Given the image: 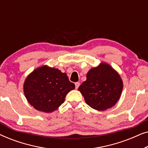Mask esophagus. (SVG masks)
Wrapping results in <instances>:
<instances>
[{
	"instance_id": "obj_1",
	"label": "esophagus",
	"mask_w": 148,
	"mask_h": 148,
	"mask_svg": "<svg viewBox=\"0 0 148 148\" xmlns=\"http://www.w3.org/2000/svg\"><path fill=\"white\" fill-rule=\"evenodd\" d=\"M75 89H76V90H77L78 88H79V86H80V83L77 82V83H75Z\"/></svg>"
}]
</instances>
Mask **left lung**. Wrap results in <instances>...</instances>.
Returning a JSON list of instances; mask_svg holds the SVG:
<instances>
[{
  "label": "left lung",
  "mask_w": 148,
  "mask_h": 148,
  "mask_svg": "<svg viewBox=\"0 0 148 148\" xmlns=\"http://www.w3.org/2000/svg\"><path fill=\"white\" fill-rule=\"evenodd\" d=\"M78 90L91 108L104 111L112 108L121 96L123 82L119 73L106 62L92 68Z\"/></svg>",
  "instance_id": "1"
}]
</instances>
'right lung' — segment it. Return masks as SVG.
<instances>
[{
	"instance_id": "right-lung-1",
	"label": "right lung",
	"mask_w": 148,
	"mask_h": 148,
	"mask_svg": "<svg viewBox=\"0 0 148 148\" xmlns=\"http://www.w3.org/2000/svg\"><path fill=\"white\" fill-rule=\"evenodd\" d=\"M75 89L65 73L43 65L34 69L25 78L24 94L37 110L52 112L64 102L66 94Z\"/></svg>"
}]
</instances>
